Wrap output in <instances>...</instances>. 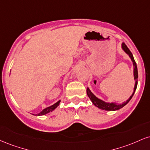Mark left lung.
<instances>
[{"label": "left lung", "mask_w": 150, "mask_h": 150, "mask_svg": "<svg viewBox=\"0 0 150 150\" xmlns=\"http://www.w3.org/2000/svg\"><path fill=\"white\" fill-rule=\"evenodd\" d=\"M121 48L123 50V51L125 53L128 55V56L130 57V59H131V61L132 62V65H133V75H134V80H135V86H134L133 92H132V94L130 95V97L128 98V100L125 101H123L121 104H117L116 102H106V101L101 100V99H99V98L96 97L93 93L91 92V90L89 89V87H87V96H88L90 100L92 101V104L94 105L95 106H97L99 108H100L101 110H105V111H116V110L120 109V108H123V106H125L130 101V99H132V96L134 95V93H135L136 89H137V78H138V73H137V65H136V63L135 61V59H134L133 56H132V53L130 52V51L129 49L127 47V46L125 45L124 43L121 44Z\"/></svg>", "instance_id": "8db88e82"}]
</instances>
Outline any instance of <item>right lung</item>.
Instances as JSON below:
<instances>
[{
    "instance_id": "1",
    "label": "right lung",
    "mask_w": 150,
    "mask_h": 150,
    "mask_svg": "<svg viewBox=\"0 0 150 150\" xmlns=\"http://www.w3.org/2000/svg\"><path fill=\"white\" fill-rule=\"evenodd\" d=\"M61 101V100L58 101L57 102H56L55 104L51 105V106H48V107L45 108L44 109H43L40 113H37V114H36V115H34V114H33V115H34V116H44V115H46V114H47V113L51 112V111H53V110L56 109V108H57L58 106H59Z\"/></svg>"
}]
</instances>
